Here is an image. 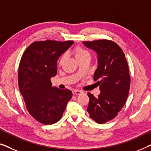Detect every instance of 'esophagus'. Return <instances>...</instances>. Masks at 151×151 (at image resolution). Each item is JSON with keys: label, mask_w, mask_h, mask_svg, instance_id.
<instances>
[{"label": "esophagus", "mask_w": 151, "mask_h": 151, "mask_svg": "<svg viewBox=\"0 0 151 151\" xmlns=\"http://www.w3.org/2000/svg\"><path fill=\"white\" fill-rule=\"evenodd\" d=\"M82 93V91L76 90V89L73 91V95H80V94H81Z\"/></svg>", "instance_id": "1"}]
</instances>
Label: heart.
<instances>
[{
    "label": "heart",
    "instance_id": "heart-1",
    "mask_svg": "<svg viewBox=\"0 0 151 151\" xmlns=\"http://www.w3.org/2000/svg\"><path fill=\"white\" fill-rule=\"evenodd\" d=\"M73 53H74V55H75V56L77 60L81 58H82V57L87 56V55L89 56V53H88V51L86 50V49L82 48V47H76V49H74ZM65 55H64L61 57L60 60V64L62 65V64L64 63V61H65Z\"/></svg>",
    "mask_w": 151,
    "mask_h": 151
}]
</instances>
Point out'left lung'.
<instances>
[{
	"mask_svg": "<svg viewBox=\"0 0 151 151\" xmlns=\"http://www.w3.org/2000/svg\"><path fill=\"white\" fill-rule=\"evenodd\" d=\"M96 51L98 67L93 79L98 81L100 94L95 98L88 93L89 117L98 124L111 120L122 109L129 96L131 78L125 55L116 43L109 40L82 42Z\"/></svg>",
	"mask_w": 151,
	"mask_h": 151,
	"instance_id": "8db88e82",
	"label": "left lung"
}]
</instances>
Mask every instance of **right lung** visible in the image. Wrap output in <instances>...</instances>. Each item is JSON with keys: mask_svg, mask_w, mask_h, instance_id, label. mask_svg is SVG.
<instances>
[{"mask_svg": "<svg viewBox=\"0 0 151 151\" xmlns=\"http://www.w3.org/2000/svg\"><path fill=\"white\" fill-rule=\"evenodd\" d=\"M74 43L47 40L31 44L24 51L18 68V86L30 115L43 124L61 119L72 92L52 86L57 61Z\"/></svg>", "mask_w": 151, "mask_h": 151, "instance_id": "1", "label": "right lung"}]
</instances>
